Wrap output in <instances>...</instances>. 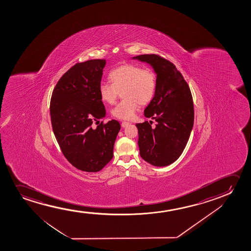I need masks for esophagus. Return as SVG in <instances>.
Returning <instances> with one entry per match:
<instances>
[{
  "mask_svg": "<svg viewBox=\"0 0 251 251\" xmlns=\"http://www.w3.org/2000/svg\"><path fill=\"white\" fill-rule=\"evenodd\" d=\"M130 124V123H128V122H126V121H124V122H123L122 123V127H126L128 126Z\"/></svg>",
  "mask_w": 251,
  "mask_h": 251,
  "instance_id": "esophagus-1",
  "label": "esophagus"
}]
</instances>
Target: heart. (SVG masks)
I'll use <instances>...</instances> for the list:
<instances>
[{
  "instance_id": "1",
  "label": "heart",
  "mask_w": 251,
  "mask_h": 251,
  "mask_svg": "<svg viewBox=\"0 0 251 251\" xmlns=\"http://www.w3.org/2000/svg\"><path fill=\"white\" fill-rule=\"evenodd\" d=\"M111 84L101 83L99 87L100 100L107 104H113L119 93L124 100L111 110L115 118L128 120L137 111L139 103L148 104L154 97L157 88V75L153 70L143 69L134 64H125L113 69L109 75Z\"/></svg>"
}]
</instances>
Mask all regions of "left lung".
<instances>
[{"instance_id": "left-lung-1", "label": "left lung", "mask_w": 251, "mask_h": 251, "mask_svg": "<svg viewBox=\"0 0 251 251\" xmlns=\"http://www.w3.org/2000/svg\"><path fill=\"white\" fill-rule=\"evenodd\" d=\"M133 59L147 62L157 75L154 97L145 109L152 121L136 124L140 154L154 166H166L181 156L194 125V104L188 83L176 66L160 55H141Z\"/></svg>"}]
</instances>
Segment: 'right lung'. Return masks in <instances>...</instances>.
<instances>
[{
    "mask_svg": "<svg viewBox=\"0 0 251 251\" xmlns=\"http://www.w3.org/2000/svg\"><path fill=\"white\" fill-rule=\"evenodd\" d=\"M105 63L103 59L76 63L59 79L50 100L59 147L68 161L83 172H100L111 160L121 128L117 120L92 127L106 114L99 93Z\"/></svg>",
    "mask_w": 251,
    "mask_h": 251,
    "instance_id": "1",
    "label": "right lung"
}]
</instances>
